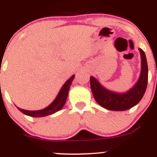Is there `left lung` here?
Listing matches in <instances>:
<instances>
[{"label": "left lung", "mask_w": 157, "mask_h": 157, "mask_svg": "<svg viewBox=\"0 0 157 157\" xmlns=\"http://www.w3.org/2000/svg\"><path fill=\"white\" fill-rule=\"evenodd\" d=\"M142 59L141 74L136 85L125 94L109 91L104 88L94 77L90 78L94 98L101 107L112 111H125L137 105L144 95L148 82V66L143 49H140Z\"/></svg>", "instance_id": "obj_1"}]
</instances>
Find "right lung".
I'll list each match as a JSON object with an SVG mask.
<instances>
[{"label":"right lung","instance_id":"right-lung-1","mask_svg":"<svg viewBox=\"0 0 157 157\" xmlns=\"http://www.w3.org/2000/svg\"><path fill=\"white\" fill-rule=\"evenodd\" d=\"M74 78V76H72L64 83V85L63 86L61 90H59V92L58 95H57L55 100H54V101L49 106H48L47 108H44L42 110H39V111H27V110L21 109V108H19L17 107V109L19 111H21L25 115H29V116L31 117H36V118L47 116V115H52V114H54L55 112H58L59 110H60L63 107V105H65L66 101H67V95H68L69 90H70V85H71L72 81H73Z\"/></svg>","mask_w":157,"mask_h":157}]
</instances>
